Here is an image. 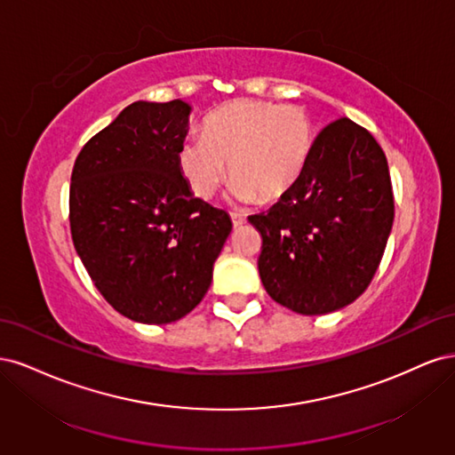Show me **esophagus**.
<instances>
[{
    "instance_id": "esophagus-1",
    "label": "esophagus",
    "mask_w": 455,
    "mask_h": 455,
    "mask_svg": "<svg viewBox=\"0 0 455 455\" xmlns=\"http://www.w3.org/2000/svg\"><path fill=\"white\" fill-rule=\"evenodd\" d=\"M231 222H233V226L239 228V226L246 224V216L241 212H231Z\"/></svg>"
}]
</instances>
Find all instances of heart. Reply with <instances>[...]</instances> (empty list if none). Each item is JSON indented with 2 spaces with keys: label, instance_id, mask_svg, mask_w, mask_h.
Returning a JSON list of instances; mask_svg holds the SVG:
<instances>
[{
  "label": "heart",
  "instance_id": "b5f03b06",
  "mask_svg": "<svg viewBox=\"0 0 455 455\" xmlns=\"http://www.w3.org/2000/svg\"><path fill=\"white\" fill-rule=\"evenodd\" d=\"M316 142V127L304 106L237 99L216 108L203 121V136L178 149L191 194L211 199L229 176L239 201H277L304 174Z\"/></svg>",
  "mask_w": 455,
  "mask_h": 455
}]
</instances>
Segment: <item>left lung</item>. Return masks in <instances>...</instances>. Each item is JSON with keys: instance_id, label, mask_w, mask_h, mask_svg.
I'll return each mask as SVG.
<instances>
[{"instance_id": "8db88e82", "label": "left lung", "mask_w": 455, "mask_h": 455, "mask_svg": "<svg viewBox=\"0 0 455 455\" xmlns=\"http://www.w3.org/2000/svg\"><path fill=\"white\" fill-rule=\"evenodd\" d=\"M393 218L381 146L351 119L332 121L294 188L249 216L261 235L258 271L267 294L301 315L346 307L374 279Z\"/></svg>"}]
</instances>
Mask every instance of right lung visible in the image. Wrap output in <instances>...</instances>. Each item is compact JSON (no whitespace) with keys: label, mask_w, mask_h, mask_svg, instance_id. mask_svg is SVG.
Wrapping results in <instances>:
<instances>
[{"label":"right lung","mask_w":455,"mask_h":455,"mask_svg":"<svg viewBox=\"0 0 455 455\" xmlns=\"http://www.w3.org/2000/svg\"><path fill=\"white\" fill-rule=\"evenodd\" d=\"M182 100L134 102L81 148L70 231L91 281L127 319L167 324L204 298L231 231L226 211L191 196L178 169Z\"/></svg>","instance_id":"obj_1"}]
</instances>
